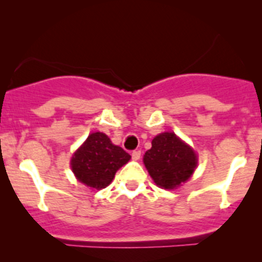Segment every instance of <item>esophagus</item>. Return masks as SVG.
<instances>
[{"instance_id":"34e87169","label":"esophagus","mask_w":262,"mask_h":262,"mask_svg":"<svg viewBox=\"0 0 262 262\" xmlns=\"http://www.w3.org/2000/svg\"><path fill=\"white\" fill-rule=\"evenodd\" d=\"M140 155H142V151H140V150H133V151H132V158H133L134 160H139Z\"/></svg>"}]
</instances>
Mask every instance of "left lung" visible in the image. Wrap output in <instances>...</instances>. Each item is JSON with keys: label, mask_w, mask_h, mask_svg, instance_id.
I'll use <instances>...</instances> for the list:
<instances>
[{"label": "left lung", "mask_w": 262, "mask_h": 262, "mask_svg": "<svg viewBox=\"0 0 262 262\" xmlns=\"http://www.w3.org/2000/svg\"><path fill=\"white\" fill-rule=\"evenodd\" d=\"M143 160L155 184L164 189H174L186 182L198 163L194 150L174 133L155 137Z\"/></svg>", "instance_id": "8db88e82"}]
</instances>
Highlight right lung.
<instances>
[{
  "instance_id": "1",
  "label": "right lung",
  "mask_w": 262,
  "mask_h": 262,
  "mask_svg": "<svg viewBox=\"0 0 262 262\" xmlns=\"http://www.w3.org/2000/svg\"><path fill=\"white\" fill-rule=\"evenodd\" d=\"M130 159L124 149L112 144L104 133L89 134L72 158V170L80 183L94 189L108 186L117 170Z\"/></svg>"
}]
</instances>
